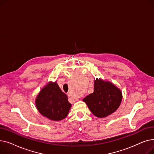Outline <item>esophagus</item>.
Returning <instances> with one entry per match:
<instances>
[{"label":"esophagus","mask_w":154,"mask_h":154,"mask_svg":"<svg viewBox=\"0 0 154 154\" xmlns=\"http://www.w3.org/2000/svg\"><path fill=\"white\" fill-rule=\"evenodd\" d=\"M68 97L69 98H70V99H74V97L70 93H68Z\"/></svg>","instance_id":"esophagus-1"}]
</instances>
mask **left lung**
<instances>
[{
    "label": "left lung",
    "mask_w": 154,
    "mask_h": 154,
    "mask_svg": "<svg viewBox=\"0 0 154 154\" xmlns=\"http://www.w3.org/2000/svg\"><path fill=\"white\" fill-rule=\"evenodd\" d=\"M122 98V92L114 84L97 79L94 82V92L87 95L83 101L95 116L103 118L118 109Z\"/></svg>",
    "instance_id": "left-lung-1"
}]
</instances>
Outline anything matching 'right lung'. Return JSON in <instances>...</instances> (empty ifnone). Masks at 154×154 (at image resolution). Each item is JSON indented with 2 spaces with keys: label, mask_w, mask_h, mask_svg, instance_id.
<instances>
[{
  "label": "right lung",
  "mask_w": 154,
  "mask_h": 154,
  "mask_svg": "<svg viewBox=\"0 0 154 154\" xmlns=\"http://www.w3.org/2000/svg\"><path fill=\"white\" fill-rule=\"evenodd\" d=\"M35 103L43 116L56 121L66 118L71 107L67 95L61 91L57 82H51L43 88L37 96Z\"/></svg>",
  "instance_id": "obj_1"
}]
</instances>
